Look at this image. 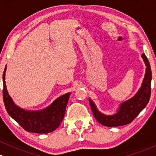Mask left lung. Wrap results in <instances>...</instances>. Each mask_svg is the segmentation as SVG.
<instances>
[{"instance_id":"left-lung-1","label":"left lung","mask_w":156,"mask_h":156,"mask_svg":"<svg viewBox=\"0 0 156 156\" xmlns=\"http://www.w3.org/2000/svg\"><path fill=\"white\" fill-rule=\"evenodd\" d=\"M141 57L146 66V71L141 87L133 97L121 103L116 113L112 115L104 114L98 110L94 101L91 99H89L93 114L101 125L107 127H118L127 125L130 123L148 104L151 93V68L146 55L142 54Z\"/></svg>"}]
</instances>
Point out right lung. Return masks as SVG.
Segmentation results:
<instances>
[{"label":"right lung","mask_w":156,"mask_h":156,"mask_svg":"<svg viewBox=\"0 0 156 156\" xmlns=\"http://www.w3.org/2000/svg\"><path fill=\"white\" fill-rule=\"evenodd\" d=\"M6 71V66L3 74V98L8 114L28 132L48 133L55 130L63 119L71 93L60 96L42 110H25L17 105L9 94L5 81Z\"/></svg>","instance_id":"right-lung-1"}]
</instances>
